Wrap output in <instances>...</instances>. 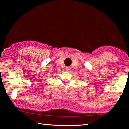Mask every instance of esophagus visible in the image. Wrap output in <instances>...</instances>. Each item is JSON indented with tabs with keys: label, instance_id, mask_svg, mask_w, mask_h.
Instances as JSON below:
<instances>
[{
	"label": "esophagus",
	"instance_id": "obj_1",
	"mask_svg": "<svg viewBox=\"0 0 129 129\" xmlns=\"http://www.w3.org/2000/svg\"><path fill=\"white\" fill-rule=\"evenodd\" d=\"M65 70H66V71H67V72H69V71L70 70V67H67L65 68Z\"/></svg>",
	"mask_w": 129,
	"mask_h": 129
}]
</instances>
